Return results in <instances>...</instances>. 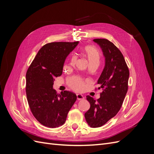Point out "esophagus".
Wrapping results in <instances>:
<instances>
[{"instance_id": "34e87169", "label": "esophagus", "mask_w": 154, "mask_h": 154, "mask_svg": "<svg viewBox=\"0 0 154 154\" xmlns=\"http://www.w3.org/2000/svg\"><path fill=\"white\" fill-rule=\"evenodd\" d=\"M76 97H77V99H78V100H80L84 99V96H83L82 94H76Z\"/></svg>"}]
</instances>
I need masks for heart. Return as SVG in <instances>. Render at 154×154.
<instances>
[{
    "label": "heart",
    "instance_id": "heart-1",
    "mask_svg": "<svg viewBox=\"0 0 154 154\" xmlns=\"http://www.w3.org/2000/svg\"><path fill=\"white\" fill-rule=\"evenodd\" d=\"M88 63H94L98 66L100 62V54L98 50L93 46L87 45L83 49ZM74 60V59H73ZM68 85L74 91H80L83 88V81L77 77H71L67 80Z\"/></svg>",
    "mask_w": 154,
    "mask_h": 154
}]
</instances>
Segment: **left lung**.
Masks as SVG:
<instances>
[{
	"mask_svg": "<svg viewBox=\"0 0 154 154\" xmlns=\"http://www.w3.org/2000/svg\"><path fill=\"white\" fill-rule=\"evenodd\" d=\"M93 41L101 48L105 57L104 69L97 80L103 91L95 100L87 96L90 109L85 114L88 125L92 128L100 127L118 114L128 91L129 70L122 52L109 40L104 38Z\"/></svg>",
	"mask_w": 154,
	"mask_h": 154,
	"instance_id": "obj_1",
	"label": "left lung"
}]
</instances>
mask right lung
<instances>
[{
    "mask_svg": "<svg viewBox=\"0 0 154 154\" xmlns=\"http://www.w3.org/2000/svg\"><path fill=\"white\" fill-rule=\"evenodd\" d=\"M78 43L59 42L44 45L27 71V102L34 117L45 127L63 125L76 100L74 93L64 91L57 94L53 87L54 78L62 75L66 58Z\"/></svg>",
    "mask_w": 154,
    "mask_h": 154,
    "instance_id": "obj_1",
    "label": "right lung"
}]
</instances>
